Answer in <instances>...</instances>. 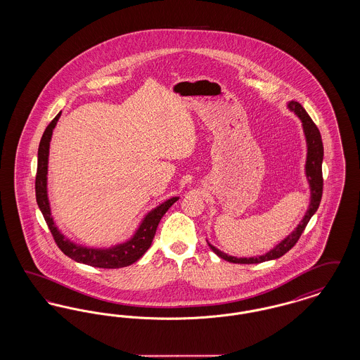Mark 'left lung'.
Instances as JSON below:
<instances>
[{
    "instance_id": "left-lung-1",
    "label": "left lung",
    "mask_w": 360,
    "mask_h": 360,
    "mask_svg": "<svg viewBox=\"0 0 360 360\" xmlns=\"http://www.w3.org/2000/svg\"><path fill=\"white\" fill-rule=\"evenodd\" d=\"M288 106L302 121L304 132H305L307 143H308V156H307V166H305V169H307V176H308L309 185H310V193H311L308 212L305 213V217L302 219V221L300 223V225L295 228V231H292L286 239L282 240L275 248H273L271 251H269L266 255H262V257H229V255L224 254L220 250H217L216 247H213L212 244L207 243L209 247L212 248V251L216 255L225 259L226 262L240 263V264H252V263H262V262H266V260L278 259V257L285 255L289 250H291L295 245V243L298 241V239L301 238L302 232L305 231V228L308 225L309 220L316 213V210L319 209V205L321 202L323 186H324V179H323L324 147H323V140H321L320 131H319L317 125L309 117L307 110L302 108L301 103H297V101H290Z\"/></svg>"
}]
</instances>
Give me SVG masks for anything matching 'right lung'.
<instances>
[{
	"instance_id": "add662e5",
	"label": "right lung",
	"mask_w": 360,
	"mask_h": 360,
	"mask_svg": "<svg viewBox=\"0 0 360 360\" xmlns=\"http://www.w3.org/2000/svg\"><path fill=\"white\" fill-rule=\"evenodd\" d=\"M59 117H60V113H58L56 117L49 124V127L46 128V131L41 136L40 144H39L37 172H36V181H34L36 202L39 205V209L43 213V217L51 231L52 238L55 240L56 245L60 248V251L65 255H68L78 263H85L89 266L100 267V269L127 267L139 260L151 247L158 224L162 220L163 214L169 210V207L178 200V197H172L170 200L165 201L163 204L156 206L154 210H151L140 224L134 238L128 240L127 243H122L116 247L106 248V250L87 248V247H81V245L71 243L59 232V229L53 224L51 210H50V202H49V197H47V165H49L50 140H51L52 129L55 128Z\"/></svg>"
}]
</instances>
